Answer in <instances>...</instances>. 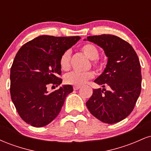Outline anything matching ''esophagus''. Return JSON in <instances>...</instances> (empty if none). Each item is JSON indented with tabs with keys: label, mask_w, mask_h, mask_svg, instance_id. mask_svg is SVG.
I'll return each mask as SVG.
<instances>
[{
	"label": "esophagus",
	"mask_w": 151,
	"mask_h": 151,
	"mask_svg": "<svg viewBox=\"0 0 151 151\" xmlns=\"http://www.w3.org/2000/svg\"><path fill=\"white\" fill-rule=\"evenodd\" d=\"M81 88V86H74V87H73V89H74V90H78V89H79Z\"/></svg>",
	"instance_id": "esophagus-1"
}]
</instances>
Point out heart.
Instances as JSON below:
<instances>
[{
    "label": "heart",
    "instance_id": "obj_1",
    "mask_svg": "<svg viewBox=\"0 0 151 151\" xmlns=\"http://www.w3.org/2000/svg\"><path fill=\"white\" fill-rule=\"evenodd\" d=\"M81 51L87 57L89 60H92L93 67H99L98 58L99 56V51L98 48L91 43H86L83 45L81 47ZM70 57L71 53L70 50H67L62 55L60 60V65L62 70L67 71L70 67ZM93 74L91 72H72L67 74L65 76V81L67 84L74 86H81L89 79H92Z\"/></svg>",
    "mask_w": 151,
    "mask_h": 151
}]
</instances>
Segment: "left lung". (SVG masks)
Instances as JSON below:
<instances>
[{
	"instance_id": "8db88e82",
	"label": "left lung",
	"mask_w": 151,
	"mask_h": 151,
	"mask_svg": "<svg viewBox=\"0 0 151 151\" xmlns=\"http://www.w3.org/2000/svg\"><path fill=\"white\" fill-rule=\"evenodd\" d=\"M84 40L96 44L104 51L108 61L94 82L106 89H95L86 105L93 116L106 124H115L126 118L141 93V72L133 47L111 35L89 36Z\"/></svg>"
}]
</instances>
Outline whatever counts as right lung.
Instances as JSON below:
<instances>
[{"instance_id":"right-lung-1","label":"right lung","mask_w":151,"mask_h":151,"mask_svg":"<svg viewBox=\"0 0 151 151\" xmlns=\"http://www.w3.org/2000/svg\"><path fill=\"white\" fill-rule=\"evenodd\" d=\"M80 38L41 35L23 45L16 54L10 69V96L27 124L42 127L58 116L73 87L65 84L50 93L47 86L62 84L60 58Z\"/></svg>"}]
</instances>
